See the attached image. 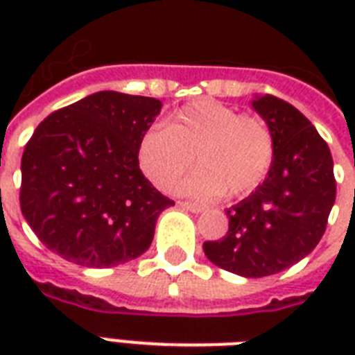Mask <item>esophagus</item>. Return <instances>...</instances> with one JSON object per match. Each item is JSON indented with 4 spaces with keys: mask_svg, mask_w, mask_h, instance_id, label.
Masks as SVG:
<instances>
[{
    "mask_svg": "<svg viewBox=\"0 0 355 355\" xmlns=\"http://www.w3.org/2000/svg\"><path fill=\"white\" fill-rule=\"evenodd\" d=\"M178 205L182 206V208H186V210L193 211V214H200V211L208 210V206L199 205V202H188V200H180Z\"/></svg>",
    "mask_w": 355,
    "mask_h": 355,
    "instance_id": "1",
    "label": "esophagus"
}]
</instances>
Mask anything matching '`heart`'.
Segmentation results:
<instances>
[{"label":"heart","instance_id":"obj_1","mask_svg":"<svg viewBox=\"0 0 355 355\" xmlns=\"http://www.w3.org/2000/svg\"><path fill=\"white\" fill-rule=\"evenodd\" d=\"M193 156L199 171L178 184L180 193L243 197L269 175L275 138L259 118L241 116L211 99L189 103L173 114L167 128L150 127L139 138V167L156 188H171L191 167Z\"/></svg>","mask_w":355,"mask_h":355}]
</instances>
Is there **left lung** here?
Returning a JSON list of instances; mask_svg holds the SVG:
<instances>
[{
    "label": "left lung",
    "mask_w": 355,
    "mask_h": 355,
    "mask_svg": "<svg viewBox=\"0 0 355 355\" xmlns=\"http://www.w3.org/2000/svg\"><path fill=\"white\" fill-rule=\"evenodd\" d=\"M250 105L272 132L275 162L263 182L227 210V236L202 248L217 267L261 278L317 247L336 202V178L330 147L304 114L275 96H254Z\"/></svg>",
    "instance_id": "1"
}]
</instances>
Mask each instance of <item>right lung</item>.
I'll return each mask as SVG.
<instances>
[{
	"instance_id": "right-lung-1",
	"label": "right lung",
	"mask_w": 355,
	"mask_h": 355,
	"mask_svg": "<svg viewBox=\"0 0 355 355\" xmlns=\"http://www.w3.org/2000/svg\"><path fill=\"white\" fill-rule=\"evenodd\" d=\"M160 110L155 97L105 90L36 127L21 156L19 206L49 250L103 269L150 247L156 219L175 205L138 162L139 138Z\"/></svg>"
}]
</instances>
